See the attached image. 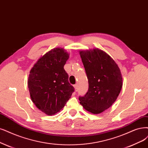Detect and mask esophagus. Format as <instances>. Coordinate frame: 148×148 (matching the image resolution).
<instances>
[{"instance_id": "obj_1", "label": "esophagus", "mask_w": 148, "mask_h": 148, "mask_svg": "<svg viewBox=\"0 0 148 148\" xmlns=\"http://www.w3.org/2000/svg\"><path fill=\"white\" fill-rule=\"evenodd\" d=\"M74 88H75V91H78V85L77 84H75L74 85Z\"/></svg>"}]
</instances>
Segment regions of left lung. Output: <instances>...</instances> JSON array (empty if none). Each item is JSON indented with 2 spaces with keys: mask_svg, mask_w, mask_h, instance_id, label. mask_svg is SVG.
Here are the masks:
<instances>
[{
  "mask_svg": "<svg viewBox=\"0 0 148 148\" xmlns=\"http://www.w3.org/2000/svg\"><path fill=\"white\" fill-rule=\"evenodd\" d=\"M87 78L88 90L79 96L80 104L93 114L102 113L117 99L123 85L121 71L107 53L98 49L80 51Z\"/></svg>",
  "mask_w": 148,
  "mask_h": 148,
  "instance_id": "left-lung-1",
  "label": "left lung"
}]
</instances>
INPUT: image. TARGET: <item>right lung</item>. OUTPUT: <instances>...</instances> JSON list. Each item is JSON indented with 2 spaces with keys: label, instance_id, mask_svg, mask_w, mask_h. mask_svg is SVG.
Returning a JSON list of instances; mask_svg holds the SVG:
<instances>
[{
  "label": "right lung",
  "instance_id": "right-lung-1",
  "mask_svg": "<svg viewBox=\"0 0 148 148\" xmlns=\"http://www.w3.org/2000/svg\"><path fill=\"white\" fill-rule=\"evenodd\" d=\"M68 58L63 49H53L38 60L30 70L28 86L32 101L47 115L61 110L74 91L64 69Z\"/></svg>",
  "mask_w": 148,
  "mask_h": 148
}]
</instances>
